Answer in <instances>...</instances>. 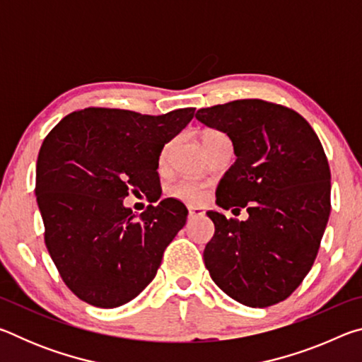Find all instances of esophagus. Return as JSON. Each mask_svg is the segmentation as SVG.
<instances>
[{"label":"esophagus","mask_w":362,"mask_h":362,"mask_svg":"<svg viewBox=\"0 0 362 362\" xmlns=\"http://www.w3.org/2000/svg\"><path fill=\"white\" fill-rule=\"evenodd\" d=\"M203 211L199 209V207H189L188 209V218H196V217H201L203 216Z\"/></svg>","instance_id":"esophagus-1"}]
</instances>
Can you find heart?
I'll use <instances>...</instances> for the list:
<instances>
[{
	"mask_svg": "<svg viewBox=\"0 0 362 362\" xmlns=\"http://www.w3.org/2000/svg\"><path fill=\"white\" fill-rule=\"evenodd\" d=\"M218 137H225V136L218 131H207V132H204V136H203V145H207L211 142V140L218 139ZM170 148H173V142L164 145L161 155H159V166H161V168L166 166ZM169 193H170V196H174V198L183 201V203L199 204V203H203L204 198H206L207 187L204 185L203 182L179 180L169 188Z\"/></svg>",
	"mask_w": 362,
	"mask_h": 362,
	"instance_id": "1",
	"label": "heart"
}]
</instances>
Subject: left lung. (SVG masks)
Instances as JSON below:
<instances>
[{"label":"left lung","mask_w":362,"mask_h":362,"mask_svg":"<svg viewBox=\"0 0 362 362\" xmlns=\"http://www.w3.org/2000/svg\"><path fill=\"white\" fill-rule=\"evenodd\" d=\"M196 119L231 139L236 161L220 180L223 209L206 244L211 278L231 298L252 308L286 300L313 267L330 214V169L322 145L303 116L260 99L201 108Z\"/></svg>","instance_id":"1"}]
</instances>
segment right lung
<instances>
[{
  "instance_id": "obj_1",
  "label": "right lung",
  "mask_w": 362,
  "mask_h": 362,
  "mask_svg": "<svg viewBox=\"0 0 362 362\" xmlns=\"http://www.w3.org/2000/svg\"><path fill=\"white\" fill-rule=\"evenodd\" d=\"M193 116L194 108L151 116L89 107L66 115L46 136L35 187L45 243L83 302L121 306L156 276L187 207L166 198L136 217L122 199L129 192L159 199V155Z\"/></svg>"
}]
</instances>
